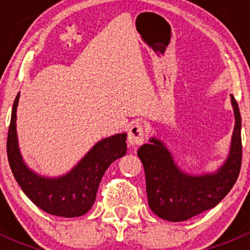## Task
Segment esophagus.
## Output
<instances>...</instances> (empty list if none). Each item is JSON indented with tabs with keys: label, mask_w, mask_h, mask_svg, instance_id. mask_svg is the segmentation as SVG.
I'll use <instances>...</instances> for the list:
<instances>
[{
	"label": "esophagus",
	"mask_w": 250,
	"mask_h": 250,
	"mask_svg": "<svg viewBox=\"0 0 250 250\" xmlns=\"http://www.w3.org/2000/svg\"><path fill=\"white\" fill-rule=\"evenodd\" d=\"M146 129L141 123H135L129 128L128 132V143L132 146H139L145 141Z\"/></svg>",
	"instance_id": "esophagus-1"
}]
</instances>
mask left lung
Wrapping results in <instances>:
<instances>
[{
	"instance_id": "1",
	"label": "left lung",
	"mask_w": 250,
	"mask_h": 250,
	"mask_svg": "<svg viewBox=\"0 0 250 250\" xmlns=\"http://www.w3.org/2000/svg\"><path fill=\"white\" fill-rule=\"evenodd\" d=\"M234 127L230 150L223 165L214 172L188 173L176 163L173 153L157 137L138 150L146 179V193L151 210L165 220L185 221L214 208L232 188L242 163L241 113L231 94Z\"/></svg>"
}]
</instances>
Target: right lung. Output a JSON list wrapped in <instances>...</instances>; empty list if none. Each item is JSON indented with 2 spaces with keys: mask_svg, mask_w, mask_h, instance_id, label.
<instances>
[{
  "mask_svg": "<svg viewBox=\"0 0 250 250\" xmlns=\"http://www.w3.org/2000/svg\"><path fill=\"white\" fill-rule=\"evenodd\" d=\"M18 93L12 110L7 139V155L17 183L39 208L48 214L64 218L84 215L93 207L100 180L113 161L127 153V133H118L99 140L65 174L41 175L22 158L17 134Z\"/></svg>",
  "mask_w": 250,
  "mask_h": 250,
  "instance_id": "1",
  "label": "right lung"
}]
</instances>
